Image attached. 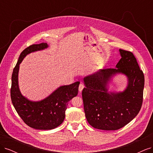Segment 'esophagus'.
Masks as SVG:
<instances>
[{"instance_id":"esophagus-1","label":"esophagus","mask_w":153,"mask_h":153,"mask_svg":"<svg viewBox=\"0 0 153 153\" xmlns=\"http://www.w3.org/2000/svg\"><path fill=\"white\" fill-rule=\"evenodd\" d=\"M84 84H83V82H81L80 85H79V87H78V91L81 92L83 90V89H84Z\"/></svg>"}]
</instances>
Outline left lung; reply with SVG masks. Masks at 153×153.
Instances as JSON below:
<instances>
[{"instance_id": "1", "label": "left lung", "mask_w": 153, "mask_h": 153, "mask_svg": "<svg viewBox=\"0 0 153 153\" xmlns=\"http://www.w3.org/2000/svg\"><path fill=\"white\" fill-rule=\"evenodd\" d=\"M121 59L115 68L99 69L84 78L82 99L87 121L96 129L117 130L135 118L140 110L144 75L134 55L119 49ZM121 74L128 78L123 91H109L111 78Z\"/></svg>"}]
</instances>
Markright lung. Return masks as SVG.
Here are the masks:
<instances>
[{
	"label": "right lung",
	"mask_w": 153,
	"mask_h": 153,
	"mask_svg": "<svg viewBox=\"0 0 153 153\" xmlns=\"http://www.w3.org/2000/svg\"><path fill=\"white\" fill-rule=\"evenodd\" d=\"M49 46L47 43L32 45L21 53L11 77V98L16 111L24 123L36 129H52L59 126L65 118L68 102L75 97L80 82L62 85L47 98L38 101L29 100L23 96L18 85L20 64L24 59L32 52L43 50Z\"/></svg>",
	"instance_id": "right-lung-1"
}]
</instances>
